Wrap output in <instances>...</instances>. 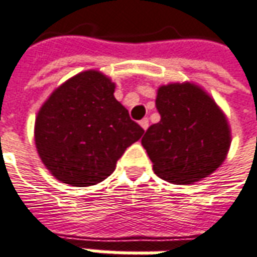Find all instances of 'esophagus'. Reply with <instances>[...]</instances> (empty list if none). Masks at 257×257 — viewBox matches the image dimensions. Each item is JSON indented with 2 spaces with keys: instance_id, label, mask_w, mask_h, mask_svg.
Here are the masks:
<instances>
[{
  "instance_id": "obj_1",
  "label": "esophagus",
  "mask_w": 257,
  "mask_h": 257,
  "mask_svg": "<svg viewBox=\"0 0 257 257\" xmlns=\"http://www.w3.org/2000/svg\"><path fill=\"white\" fill-rule=\"evenodd\" d=\"M139 125H141V126H142V128L146 131V129L149 128V119H148V118H143V119H141V121H139Z\"/></svg>"
}]
</instances>
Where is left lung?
Instances as JSON below:
<instances>
[{
    "label": "left lung",
    "mask_w": 257,
    "mask_h": 257,
    "mask_svg": "<svg viewBox=\"0 0 257 257\" xmlns=\"http://www.w3.org/2000/svg\"><path fill=\"white\" fill-rule=\"evenodd\" d=\"M156 108L160 121L142 138L153 170L174 184H190L222 165L231 145L225 115L215 101L194 84L162 85Z\"/></svg>",
    "instance_id": "8db88e82"
}]
</instances>
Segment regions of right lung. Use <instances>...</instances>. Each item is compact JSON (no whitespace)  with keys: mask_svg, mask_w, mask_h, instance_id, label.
<instances>
[{"mask_svg":"<svg viewBox=\"0 0 257 257\" xmlns=\"http://www.w3.org/2000/svg\"><path fill=\"white\" fill-rule=\"evenodd\" d=\"M115 84L95 70L67 80L42 105L35 143L43 165L66 184L94 186L115 170L143 131L114 97Z\"/></svg>","mask_w":257,"mask_h":257,"instance_id":"right-lung-1","label":"right lung"}]
</instances>
